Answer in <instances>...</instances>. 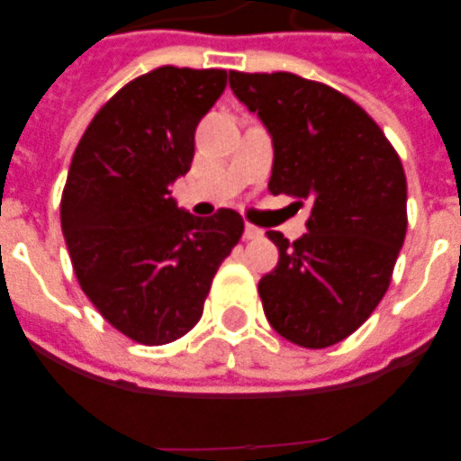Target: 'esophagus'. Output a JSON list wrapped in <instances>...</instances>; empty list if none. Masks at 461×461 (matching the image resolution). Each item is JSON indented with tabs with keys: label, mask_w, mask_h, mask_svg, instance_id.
<instances>
[{
	"label": "esophagus",
	"mask_w": 461,
	"mask_h": 461,
	"mask_svg": "<svg viewBox=\"0 0 461 461\" xmlns=\"http://www.w3.org/2000/svg\"><path fill=\"white\" fill-rule=\"evenodd\" d=\"M244 237L246 239H258V237H263V231H260L258 227H253V224H246Z\"/></svg>",
	"instance_id": "esophagus-1"
}]
</instances>
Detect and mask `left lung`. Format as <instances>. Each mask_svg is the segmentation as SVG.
Returning <instances> with one entry per match:
<instances>
[{
	"label": "left lung",
	"mask_w": 461,
	"mask_h": 461,
	"mask_svg": "<svg viewBox=\"0 0 461 461\" xmlns=\"http://www.w3.org/2000/svg\"><path fill=\"white\" fill-rule=\"evenodd\" d=\"M239 103L273 139L270 194L311 203L306 234L280 249L258 294L285 339L325 349L342 342L385 296L407 234V176L380 126L335 88L287 71H230Z\"/></svg>",
	"instance_id": "obj_1"
}]
</instances>
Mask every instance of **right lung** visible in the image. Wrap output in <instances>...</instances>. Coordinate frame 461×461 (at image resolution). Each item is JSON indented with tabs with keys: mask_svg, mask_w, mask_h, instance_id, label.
I'll return each instance as SVG.
<instances>
[{
	"mask_svg": "<svg viewBox=\"0 0 461 461\" xmlns=\"http://www.w3.org/2000/svg\"><path fill=\"white\" fill-rule=\"evenodd\" d=\"M224 86L222 68L159 67L133 78L93 117L68 167L61 231L78 285L140 344L174 342L201 321L244 231L234 210L195 217L169 191L191 169L195 126Z\"/></svg>",
	"mask_w": 461,
	"mask_h": 461,
	"instance_id": "add662e5",
	"label": "right lung"
}]
</instances>
